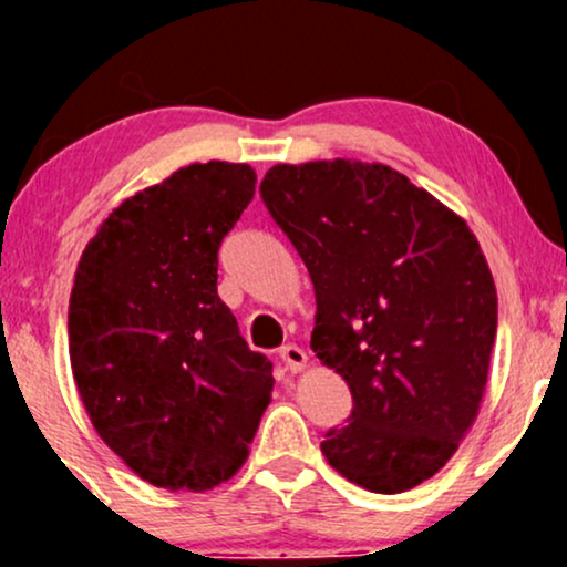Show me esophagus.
I'll return each mask as SVG.
<instances>
[{"instance_id": "esophagus-1", "label": "esophagus", "mask_w": 567, "mask_h": 567, "mask_svg": "<svg viewBox=\"0 0 567 567\" xmlns=\"http://www.w3.org/2000/svg\"><path fill=\"white\" fill-rule=\"evenodd\" d=\"M279 360H282L285 370H290V373H298V370H303L306 365V351L301 347H296V343H288V347H282L277 351Z\"/></svg>"}]
</instances>
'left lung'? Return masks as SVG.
<instances>
[{
	"mask_svg": "<svg viewBox=\"0 0 567 567\" xmlns=\"http://www.w3.org/2000/svg\"><path fill=\"white\" fill-rule=\"evenodd\" d=\"M261 199L309 269L311 349L351 389L328 464L373 493L437 474L483 400L498 301L470 226L386 165H277Z\"/></svg>",
	"mask_w": 567,
	"mask_h": 567,
	"instance_id": "left-lung-1",
	"label": "left lung"
}]
</instances>
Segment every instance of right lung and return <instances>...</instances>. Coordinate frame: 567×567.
I'll return each instance as SVG.
<instances>
[{"mask_svg":"<svg viewBox=\"0 0 567 567\" xmlns=\"http://www.w3.org/2000/svg\"><path fill=\"white\" fill-rule=\"evenodd\" d=\"M252 194L247 165L181 167L122 202L76 266V389L101 440L167 491L229 480L275 386L218 296V247Z\"/></svg>","mask_w":567,"mask_h":567,"instance_id":"add662e5","label":"right lung"}]
</instances>
